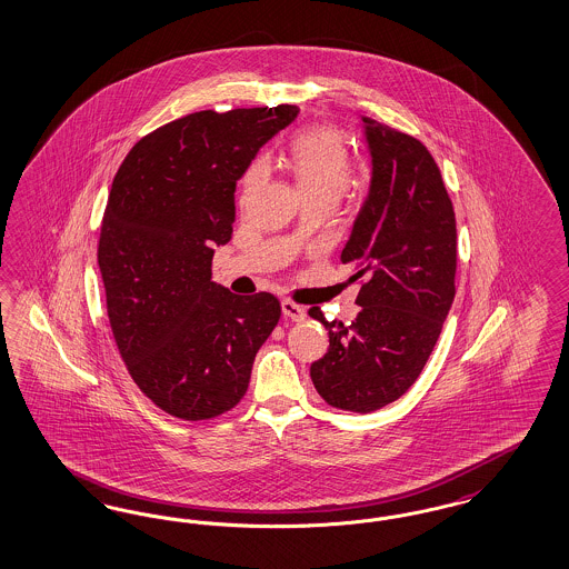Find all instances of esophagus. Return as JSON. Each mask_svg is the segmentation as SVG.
<instances>
[{"instance_id": "esophagus-1", "label": "esophagus", "mask_w": 569, "mask_h": 569, "mask_svg": "<svg viewBox=\"0 0 569 569\" xmlns=\"http://www.w3.org/2000/svg\"><path fill=\"white\" fill-rule=\"evenodd\" d=\"M281 311H283V318L290 319V321H305L307 318V311L300 305L292 302L290 298L281 300Z\"/></svg>"}]
</instances>
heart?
I'll list each match as a JSON object with an SVG mask.
<instances>
[{
  "label": "heart",
  "mask_w": 569,
  "mask_h": 569,
  "mask_svg": "<svg viewBox=\"0 0 569 569\" xmlns=\"http://www.w3.org/2000/svg\"><path fill=\"white\" fill-rule=\"evenodd\" d=\"M290 162L305 199L339 201L351 180V154L335 129L318 127L296 136L290 146ZM262 178V164H251L243 180V199L250 197Z\"/></svg>",
  "instance_id": "b5f03b06"
}]
</instances>
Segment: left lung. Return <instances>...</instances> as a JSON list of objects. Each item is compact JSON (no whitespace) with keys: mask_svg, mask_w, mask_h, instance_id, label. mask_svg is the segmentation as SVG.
<instances>
[{"mask_svg":"<svg viewBox=\"0 0 569 569\" xmlns=\"http://www.w3.org/2000/svg\"><path fill=\"white\" fill-rule=\"evenodd\" d=\"M372 162L370 188L341 251L365 279L356 321H328L330 337L311 381L330 405L372 412L407 393L432 353L455 298L453 203L428 148L362 116Z\"/></svg>","mask_w":569,"mask_h":569,"instance_id":"8db88e82","label":"left lung"}]
</instances>
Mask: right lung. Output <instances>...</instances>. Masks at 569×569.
I'll return each instance as SVG.
<instances>
[{
  "label": "right lung",
  "instance_id": "right-lung-1",
  "mask_svg": "<svg viewBox=\"0 0 569 569\" xmlns=\"http://www.w3.org/2000/svg\"><path fill=\"white\" fill-rule=\"evenodd\" d=\"M298 112L183 116L139 139L116 173L97 251L108 318L137 387L178 419L232 409L281 316L269 292L211 281V258L232 234L237 180Z\"/></svg>",
  "mask_w": 569,
  "mask_h": 569
}]
</instances>
